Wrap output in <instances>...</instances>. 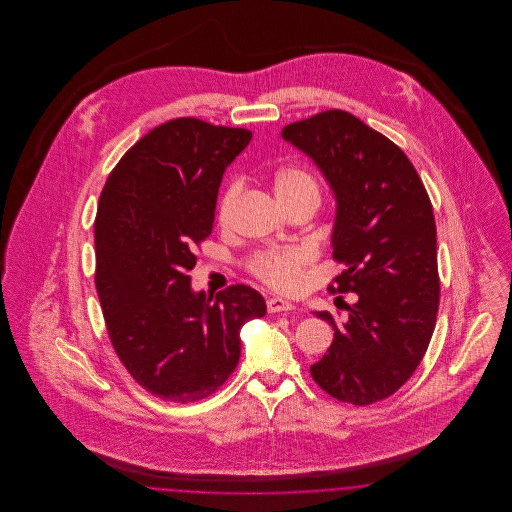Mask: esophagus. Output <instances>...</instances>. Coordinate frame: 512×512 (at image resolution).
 Wrapping results in <instances>:
<instances>
[{
  "mask_svg": "<svg viewBox=\"0 0 512 512\" xmlns=\"http://www.w3.org/2000/svg\"><path fill=\"white\" fill-rule=\"evenodd\" d=\"M268 313H288L293 311L292 301L282 299V297H268L267 299Z\"/></svg>",
  "mask_w": 512,
  "mask_h": 512,
  "instance_id": "esophagus-1",
  "label": "esophagus"
}]
</instances>
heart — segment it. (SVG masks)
Instances as JSON below:
<instances>
[{"label": "heart", "instance_id": "b5f03b06", "mask_svg": "<svg viewBox=\"0 0 512 512\" xmlns=\"http://www.w3.org/2000/svg\"><path fill=\"white\" fill-rule=\"evenodd\" d=\"M274 192L280 201H286V199H293L299 195H318V186L315 178L309 172L303 171L299 167H284L274 176ZM238 194H240V182L234 180L226 186V190L220 195V222H226L230 217ZM307 261H309V253L301 247L267 249V251L255 253L249 259V270L272 288L290 290L297 284L301 270L307 265Z\"/></svg>", "mask_w": 512, "mask_h": 512}]
</instances>
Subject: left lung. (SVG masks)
Wrapping results in <instances>:
<instances>
[{
	"mask_svg": "<svg viewBox=\"0 0 512 512\" xmlns=\"http://www.w3.org/2000/svg\"><path fill=\"white\" fill-rule=\"evenodd\" d=\"M336 197L334 259L345 270L328 290L357 293L347 320L324 318L334 340L311 366L322 390L370 405L399 390L432 340L439 305L438 240L430 197L409 157L347 111L284 126Z\"/></svg>",
	"mask_w": 512,
	"mask_h": 512,
	"instance_id": "8db88e82",
	"label": "left lung"
}]
</instances>
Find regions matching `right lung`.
I'll return each instance as SVG.
<instances>
[{"instance_id": "add662e5", "label": "right lung", "mask_w": 512, "mask_h": 512, "mask_svg": "<svg viewBox=\"0 0 512 512\" xmlns=\"http://www.w3.org/2000/svg\"><path fill=\"white\" fill-rule=\"evenodd\" d=\"M253 134L194 117L159 124L130 147L99 197L96 290L109 340L144 390L172 403L209 397L240 361V330L265 317L236 284L195 293V245L213 230L226 167Z\"/></svg>"}]
</instances>
